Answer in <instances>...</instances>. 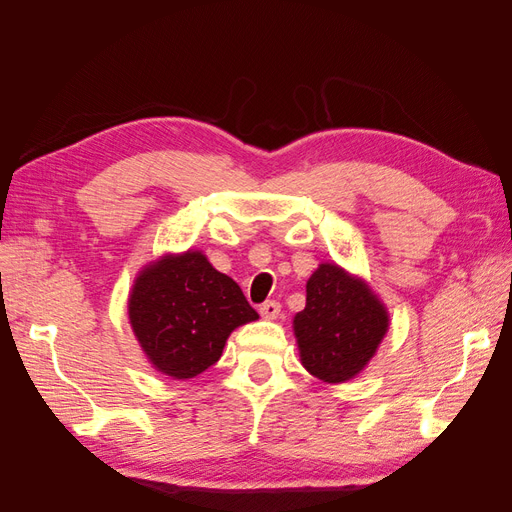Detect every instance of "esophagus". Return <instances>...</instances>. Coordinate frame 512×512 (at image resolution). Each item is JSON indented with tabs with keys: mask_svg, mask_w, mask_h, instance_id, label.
Instances as JSON below:
<instances>
[{
	"mask_svg": "<svg viewBox=\"0 0 512 512\" xmlns=\"http://www.w3.org/2000/svg\"><path fill=\"white\" fill-rule=\"evenodd\" d=\"M282 312V305L277 301H265L260 305V316L267 318V320H275Z\"/></svg>",
	"mask_w": 512,
	"mask_h": 512,
	"instance_id": "34e87169",
	"label": "esophagus"
}]
</instances>
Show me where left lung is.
Returning a JSON list of instances; mask_svg holds the SVG:
<instances>
[{"instance_id": "left-lung-1", "label": "left lung", "mask_w": 512, "mask_h": 512, "mask_svg": "<svg viewBox=\"0 0 512 512\" xmlns=\"http://www.w3.org/2000/svg\"><path fill=\"white\" fill-rule=\"evenodd\" d=\"M305 309L292 318L303 367L327 384L356 378L391 327L389 309L359 275L322 262L307 280Z\"/></svg>"}]
</instances>
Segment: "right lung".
<instances>
[{"instance_id":"add662e5","label":"right lung","mask_w":512,"mask_h":512,"mask_svg":"<svg viewBox=\"0 0 512 512\" xmlns=\"http://www.w3.org/2000/svg\"><path fill=\"white\" fill-rule=\"evenodd\" d=\"M128 318L149 365L173 380H190L218 363L230 333L258 314L232 277L213 269L200 250H188L138 271Z\"/></svg>"}]
</instances>
